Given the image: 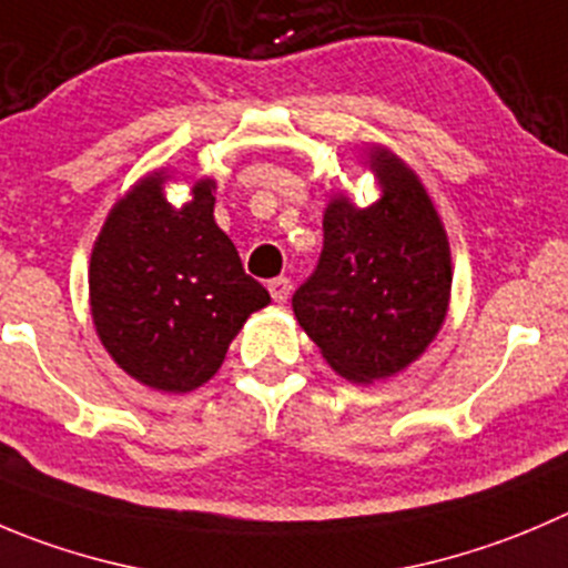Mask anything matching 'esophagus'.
<instances>
[{"mask_svg": "<svg viewBox=\"0 0 568 568\" xmlns=\"http://www.w3.org/2000/svg\"><path fill=\"white\" fill-rule=\"evenodd\" d=\"M267 290H270V295H273L275 304H284V301L290 298V293H293V281L284 278V275H278V278L270 281Z\"/></svg>", "mask_w": 568, "mask_h": 568, "instance_id": "1", "label": "esophagus"}]
</instances>
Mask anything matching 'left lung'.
Segmentation results:
<instances>
[{
    "instance_id": "obj_1",
    "label": "left lung",
    "mask_w": 568,
    "mask_h": 568,
    "mask_svg": "<svg viewBox=\"0 0 568 568\" xmlns=\"http://www.w3.org/2000/svg\"><path fill=\"white\" fill-rule=\"evenodd\" d=\"M371 166L382 197L368 209L328 203L317 267L293 295L304 332L351 382L407 368L440 328L452 290L449 242L420 181L385 150Z\"/></svg>"
}]
</instances>
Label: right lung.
Wrapping results in <instances>:
<instances>
[{
  "mask_svg": "<svg viewBox=\"0 0 568 568\" xmlns=\"http://www.w3.org/2000/svg\"><path fill=\"white\" fill-rule=\"evenodd\" d=\"M161 183L159 172L144 178L105 220L91 253V315L119 368L155 390L186 393L217 374L270 295L214 223V181L194 183L183 209L166 203Z\"/></svg>",
  "mask_w": 568,
  "mask_h": 568,
  "instance_id": "right-lung-1",
  "label": "right lung"
}]
</instances>
